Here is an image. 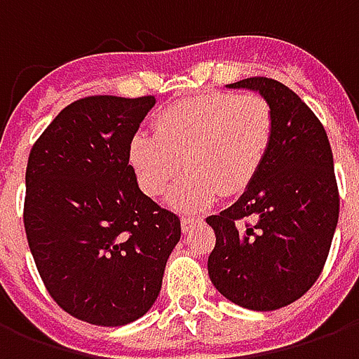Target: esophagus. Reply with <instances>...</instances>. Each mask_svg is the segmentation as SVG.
I'll return each mask as SVG.
<instances>
[{
  "instance_id": "34e87169",
  "label": "esophagus",
  "mask_w": 359,
  "mask_h": 359,
  "mask_svg": "<svg viewBox=\"0 0 359 359\" xmlns=\"http://www.w3.org/2000/svg\"><path fill=\"white\" fill-rule=\"evenodd\" d=\"M200 223H202V219L200 217H182V221H180V225H182V233L184 234L190 233V231H192L196 225H200Z\"/></svg>"
}]
</instances>
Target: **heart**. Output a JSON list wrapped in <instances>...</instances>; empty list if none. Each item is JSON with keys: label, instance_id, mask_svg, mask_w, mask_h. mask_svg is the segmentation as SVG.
I'll return each instance as SVG.
<instances>
[{"label": "heart", "instance_id": "1", "mask_svg": "<svg viewBox=\"0 0 359 359\" xmlns=\"http://www.w3.org/2000/svg\"><path fill=\"white\" fill-rule=\"evenodd\" d=\"M273 111L257 94L211 92L165 107L154 134H134L128 159L142 190L163 196L188 171L171 196L172 208L200 211L219 194H241L264 167L273 142Z\"/></svg>", "mask_w": 359, "mask_h": 359}]
</instances>
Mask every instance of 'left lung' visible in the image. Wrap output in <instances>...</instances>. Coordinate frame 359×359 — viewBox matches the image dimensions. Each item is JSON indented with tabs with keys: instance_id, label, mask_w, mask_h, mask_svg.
Listing matches in <instances>:
<instances>
[{
	"instance_id": "8db88e82",
	"label": "left lung",
	"mask_w": 359,
	"mask_h": 359,
	"mask_svg": "<svg viewBox=\"0 0 359 359\" xmlns=\"http://www.w3.org/2000/svg\"><path fill=\"white\" fill-rule=\"evenodd\" d=\"M229 88L264 95L275 128L246 192L205 219L215 231L208 271L226 300L273 311L308 292L329 256L340 205L331 144L316 113L285 84L252 76Z\"/></svg>"
}]
</instances>
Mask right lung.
Instances as JSON below:
<instances>
[{
    "label": "right lung",
    "mask_w": 359,
    "mask_h": 359,
    "mask_svg": "<svg viewBox=\"0 0 359 359\" xmlns=\"http://www.w3.org/2000/svg\"><path fill=\"white\" fill-rule=\"evenodd\" d=\"M154 95H90L53 118L30 149L25 231L59 308L118 327L148 311L180 241V219L142 192L128 146Z\"/></svg>",
    "instance_id": "obj_1"
}]
</instances>
